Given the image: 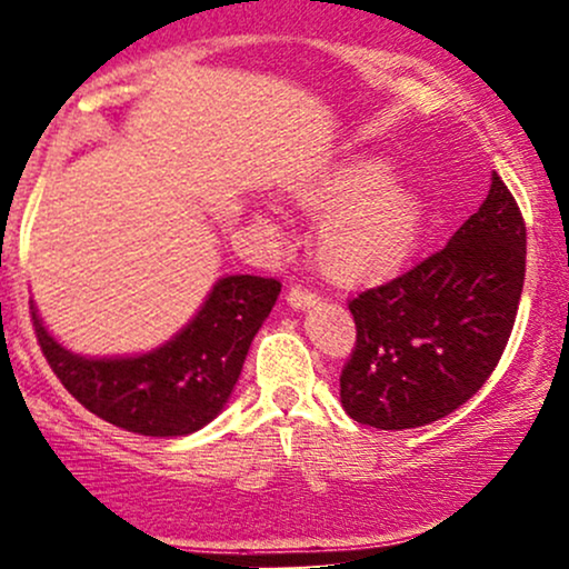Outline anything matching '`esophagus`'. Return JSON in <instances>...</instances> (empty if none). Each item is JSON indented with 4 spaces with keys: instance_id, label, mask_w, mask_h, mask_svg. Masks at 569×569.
I'll return each mask as SVG.
<instances>
[{
    "instance_id": "1",
    "label": "esophagus",
    "mask_w": 569,
    "mask_h": 569,
    "mask_svg": "<svg viewBox=\"0 0 569 569\" xmlns=\"http://www.w3.org/2000/svg\"><path fill=\"white\" fill-rule=\"evenodd\" d=\"M286 299H289V305L293 310H305V307H312L321 302V297H318L312 289H305V286H291L289 293H286Z\"/></svg>"
}]
</instances>
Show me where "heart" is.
<instances>
[{
    "label": "heart",
    "instance_id": "obj_1",
    "mask_svg": "<svg viewBox=\"0 0 569 569\" xmlns=\"http://www.w3.org/2000/svg\"><path fill=\"white\" fill-rule=\"evenodd\" d=\"M380 158H361L310 181L297 192L307 211L321 213L316 257L337 280H371L396 270L422 232V200Z\"/></svg>",
    "mask_w": 569,
    "mask_h": 569
}]
</instances>
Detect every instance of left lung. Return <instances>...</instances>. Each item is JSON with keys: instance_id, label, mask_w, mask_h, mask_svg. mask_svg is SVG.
I'll use <instances>...</instances> for the list:
<instances>
[{"instance_id": "left-lung-1", "label": "left lung", "mask_w": 569, "mask_h": 569, "mask_svg": "<svg viewBox=\"0 0 569 569\" xmlns=\"http://www.w3.org/2000/svg\"><path fill=\"white\" fill-rule=\"evenodd\" d=\"M527 227L492 173L487 200L447 246L350 299L356 321L339 396L356 422L420 428L479 393L519 310Z\"/></svg>"}]
</instances>
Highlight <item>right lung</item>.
<instances>
[{"label": "right lung", "mask_w": 569, "mask_h": 569, "mask_svg": "<svg viewBox=\"0 0 569 569\" xmlns=\"http://www.w3.org/2000/svg\"><path fill=\"white\" fill-rule=\"evenodd\" d=\"M280 280L227 276L171 342L133 358H82L58 345L31 305L50 369L84 409L141 436H187L224 409Z\"/></svg>", "instance_id": "1"}]
</instances>
